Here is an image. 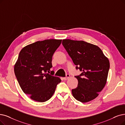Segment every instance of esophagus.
Masks as SVG:
<instances>
[{
  "label": "esophagus",
  "instance_id": "34e87169",
  "mask_svg": "<svg viewBox=\"0 0 125 125\" xmlns=\"http://www.w3.org/2000/svg\"><path fill=\"white\" fill-rule=\"evenodd\" d=\"M70 75L69 74H66V77H63V79L64 80H67L68 79H69V78L70 77Z\"/></svg>",
  "mask_w": 125,
  "mask_h": 125
}]
</instances>
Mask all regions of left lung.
<instances>
[{"instance_id":"obj_1","label":"left lung","mask_w":125,"mask_h":125,"mask_svg":"<svg viewBox=\"0 0 125 125\" xmlns=\"http://www.w3.org/2000/svg\"><path fill=\"white\" fill-rule=\"evenodd\" d=\"M62 44L82 73L75 76L78 86L72 90L76 100L87 103L95 98L106 83L110 63L101 49L84 41L62 40Z\"/></svg>"}]
</instances>
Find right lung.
Returning a JSON list of instances; mask_svg holds the SVG:
<instances>
[{"mask_svg": "<svg viewBox=\"0 0 125 125\" xmlns=\"http://www.w3.org/2000/svg\"><path fill=\"white\" fill-rule=\"evenodd\" d=\"M62 40L47 39L24 47L20 52L14 72L23 92L33 100L46 102L61 79L54 76L52 56Z\"/></svg>", "mask_w": 125, "mask_h": 125, "instance_id": "right-lung-1", "label": "right lung"}]
</instances>
